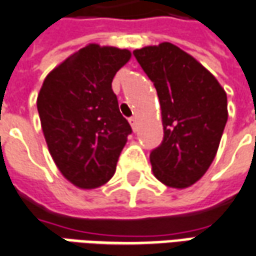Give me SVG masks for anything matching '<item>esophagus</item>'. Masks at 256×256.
<instances>
[{"label": "esophagus", "instance_id": "1", "mask_svg": "<svg viewBox=\"0 0 256 256\" xmlns=\"http://www.w3.org/2000/svg\"><path fill=\"white\" fill-rule=\"evenodd\" d=\"M128 122H130V124H132L133 132H136V130H137V118H130V119H128Z\"/></svg>", "mask_w": 256, "mask_h": 256}]
</instances>
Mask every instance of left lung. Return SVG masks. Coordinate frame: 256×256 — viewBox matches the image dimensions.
<instances>
[{
  "label": "left lung",
  "instance_id": "1",
  "mask_svg": "<svg viewBox=\"0 0 256 256\" xmlns=\"http://www.w3.org/2000/svg\"><path fill=\"white\" fill-rule=\"evenodd\" d=\"M158 92L164 141L150 154L154 176L187 188L209 169L228 122V96L216 78L172 42L134 50Z\"/></svg>",
  "mask_w": 256,
  "mask_h": 256
}]
</instances>
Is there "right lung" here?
Returning a JSON list of instances; mask_svg holds the SVG:
<instances>
[{
  "label": "right lung",
  "mask_w": 256,
  "mask_h": 256,
  "mask_svg": "<svg viewBox=\"0 0 256 256\" xmlns=\"http://www.w3.org/2000/svg\"><path fill=\"white\" fill-rule=\"evenodd\" d=\"M128 50L88 44L48 73L37 97L48 151L62 176L91 190L110 182L132 128L112 90Z\"/></svg>",
  "instance_id": "add662e5"
}]
</instances>
